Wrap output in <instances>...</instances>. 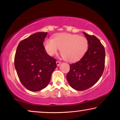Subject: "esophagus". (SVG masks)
I'll return each instance as SVG.
<instances>
[{"instance_id":"1","label":"esophagus","mask_w":120,"mask_h":120,"mask_svg":"<svg viewBox=\"0 0 120 120\" xmlns=\"http://www.w3.org/2000/svg\"><path fill=\"white\" fill-rule=\"evenodd\" d=\"M60 63H61V62H60V61H59V60H57L56 61V64H57V66H59V65H60Z\"/></svg>"}]
</instances>
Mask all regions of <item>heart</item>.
I'll return each instance as SVG.
<instances>
[{
	"mask_svg": "<svg viewBox=\"0 0 120 120\" xmlns=\"http://www.w3.org/2000/svg\"><path fill=\"white\" fill-rule=\"evenodd\" d=\"M88 46L86 38L66 33L55 34L53 39H46L44 41V47L49 55L54 56L60 49L62 56L69 62H75L82 58Z\"/></svg>",
	"mask_w": 120,
	"mask_h": 120,
	"instance_id": "b5f03b06",
	"label": "heart"
}]
</instances>
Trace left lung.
<instances>
[{
  "mask_svg": "<svg viewBox=\"0 0 120 120\" xmlns=\"http://www.w3.org/2000/svg\"><path fill=\"white\" fill-rule=\"evenodd\" d=\"M89 44L88 49L79 61L70 65L67 79L77 91H84L93 86L104 71L105 52L100 40L94 35L83 32Z\"/></svg>",
  "mask_w": 120,
  "mask_h": 120,
  "instance_id": "left-lung-1",
  "label": "left lung"
}]
</instances>
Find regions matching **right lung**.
<instances>
[{
  "instance_id": "obj_1",
  "label": "right lung",
  "mask_w": 120,
  "mask_h": 120,
  "mask_svg": "<svg viewBox=\"0 0 120 120\" xmlns=\"http://www.w3.org/2000/svg\"><path fill=\"white\" fill-rule=\"evenodd\" d=\"M47 32H38L20 41L15 56V67L22 84L29 91H38L50 82L57 67L56 60L43 45Z\"/></svg>"
}]
</instances>
